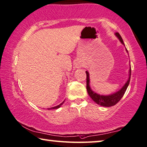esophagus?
I'll list each match as a JSON object with an SVG mask.
<instances>
[{
    "label": "esophagus",
    "mask_w": 147,
    "mask_h": 147,
    "mask_svg": "<svg viewBox=\"0 0 147 147\" xmlns=\"http://www.w3.org/2000/svg\"><path fill=\"white\" fill-rule=\"evenodd\" d=\"M83 66V64L80 62H78V63H76V67L77 68H81V67Z\"/></svg>",
    "instance_id": "obj_1"
}]
</instances>
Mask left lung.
<instances>
[{
    "instance_id": "8db88e82",
    "label": "left lung",
    "mask_w": 147,
    "mask_h": 147,
    "mask_svg": "<svg viewBox=\"0 0 147 147\" xmlns=\"http://www.w3.org/2000/svg\"><path fill=\"white\" fill-rule=\"evenodd\" d=\"M115 35H116L117 37L119 38V40L121 41L123 45H125L124 42H123V38L121 37V35H119V33L118 32L115 33ZM130 74H129V78H128V81H127V83H125V84L123 86V88L120 90L119 91L117 92L116 93L110 95V96H101V95H99L96 94V92H93L91 90L90 87V79H89V74L88 72L86 71V90L87 92H88V94L90 96V97L93 99V101L94 102H96L97 105H100V106L102 107H112L114 106L115 105H116L118 102H119L121 99L122 98L123 96H124V94L125 93L126 90H127V87L128 86V84L130 83V76H131V66L130 68Z\"/></svg>"
}]
</instances>
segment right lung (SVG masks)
I'll return each instance as SVG.
<instances>
[{"mask_svg": "<svg viewBox=\"0 0 147 147\" xmlns=\"http://www.w3.org/2000/svg\"><path fill=\"white\" fill-rule=\"evenodd\" d=\"M64 101H63V102H62V103H61L60 105H59L58 106H56V107H52V108H50V109H47L48 110H53V109H59V107H60L63 104V102H64Z\"/></svg>", "mask_w": 147, "mask_h": 147, "instance_id": "obj_1", "label": "right lung"}]
</instances>
